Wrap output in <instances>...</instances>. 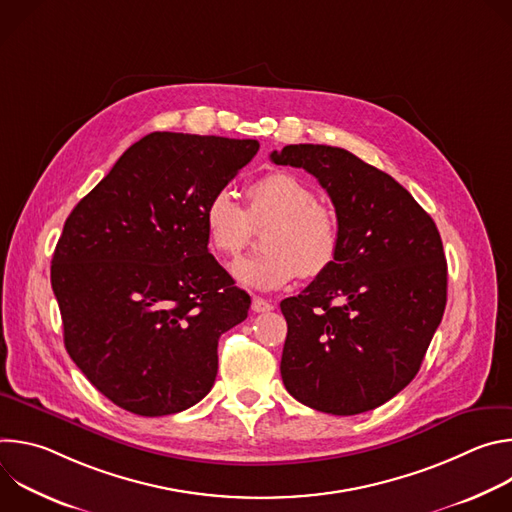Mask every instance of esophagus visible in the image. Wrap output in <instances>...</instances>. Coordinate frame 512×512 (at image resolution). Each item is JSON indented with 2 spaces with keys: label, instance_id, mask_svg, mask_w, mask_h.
Instances as JSON below:
<instances>
[{
  "label": "esophagus",
  "instance_id": "1",
  "mask_svg": "<svg viewBox=\"0 0 512 512\" xmlns=\"http://www.w3.org/2000/svg\"><path fill=\"white\" fill-rule=\"evenodd\" d=\"M251 310H253L255 314L269 312V310H273V304H271V302H267V300H263V298H253V302H251Z\"/></svg>",
  "mask_w": 512,
  "mask_h": 512
}]
</instances>
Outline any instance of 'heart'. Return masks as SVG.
<instances>
[{"mask_svg": "<svg viewBox=\"0 0 512 512\" xmlns=\"http://www.w3.org/2000/svg\"><path fill=\"white\" fill-rule=\"evenodd\" d=\"M245 210L231 190L214 192L204 204L208 245L223 257H237L251 243L253 227L274 221L263 235L261 255L233 263V277L251 289H277L300 273L320 277L340 251L338 212L316 200L314 188L291 172H267L247 186Z\"/></svg>", "mask_w": 512, "mask_h": 512, "instance_id": "heart-1", "label": "heart"}]
</instances>
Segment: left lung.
<instances>
[{
  "label": "left lung",
  "mask_w": 512,
  "mask_h": 512,
  "mask_svg": "<svg viewBox=\"0 0 512 512\" xmlns=\"http://www.w3.org/2000/svg\"><path fill=\"white\" fill-rule=\"evenodd\" d=\"M271 160L316 176L342 227L334 265L281 302L283 385L322 413L371 411L413 381L442 322L440 231L397 180L342 148L285 145Z\"/></svg>",
  "instance_id": "obj_1"
}]
</instances>
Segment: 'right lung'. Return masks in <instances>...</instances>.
Returning a JSON list of instances; mask_svg holds the SVG:
<instances>
[{
  "mask_svg": "<svg viewBox=\"0 0 512 512\" xmlns=\"http://www.w3.org/2000/svg\"><path fill=\"white\" fill-rule=\"evenodd\" d=\"M257 150L154 131L68 214L50 267L64 346L121 409L172 415L212 389L218 338L251 298L208 253L202 212Z\"/></svg>",
  "mask_w": 512,
  "mask_h": 512,
  "instance_id": "add662e5",
  "label": "right lung"
}]
</instances>
